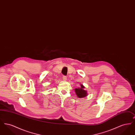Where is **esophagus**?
Listing matches in <instances>:
<instances>
[{"mask_svg":"<svg viewBox=\"0 0 135 135\" xmlns=\"http://www.w3.org/2000/svg\"><path fill=\"white\" fill-rule=\"evenodd\" d=\"M62 78H63V79L64 80H67V76H65V75H63V77H62Z\"/></svg>","mask_w":135,"mask_h":135,"instance_id":"esophagus-1","label":"esophagus"}]
</instances>
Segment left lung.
<instances>
[{
    "label": "left lung",
    "instance_id": "left-lung-1",
    "mask_svg": "<svg viewBox=\"0 0 135 135\" xmlns=\"http://www.w3.org/2000/svg\"><path fill=\"white\" fill-rule=\"evenodd\" d=\"M84 86L83 85H81V87L75 89V91L77 97L79 98L85 97L87 95V92L86 90H84Z\"/></svg>",
    "mask_w": 135,
    "mask_h": 135
}]
</instances>
